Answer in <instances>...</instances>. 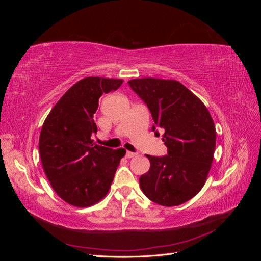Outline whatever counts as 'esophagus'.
I'll return each instance as SVG.
<instances>
[{"label": "esophagus", "instance_id": "esophagus-1", "mask_svg": "<svg viewBox=\"0 0 261 261\" xmlns=\"http://www.w3.org/2000/svg\"><path fill=\"white\" fill-rule=\"evenodd\" d=\"M136 155H137V153H135V152H132V151L126 152V158H127V159H130V158H134Z\"/></svg>", "mask_w": 261, "mask_h": 261}]
</instances>
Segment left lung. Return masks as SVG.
Masks as SVG:
<instances>
[{
  "mask_svg": "<svg viewBox=\"0 0 261 261\" xmlns=\"http://www.w3.org/2000/svg\"><path fill=\"white\" fill-rule=\"evenodd\" d=\"M164 130L168 155H148L150 169L139 178L141 191L161 206L192 199L203 187L216 149V127L201 100L177 81L137 78L128 82Z\"/></svg>",
  "mask_w": 261,
  "mask_h": 261,
  "instance_id": "8db88e82",
  "label": "left lung"
}]
</instances>
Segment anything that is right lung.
I'll use <instances>...</instances> for the list:
<instances>
[{
  "label": "right lung",
  "instance_id": "right-lung-1",
  "mask_svg": "<svg viewBox=\"0 0 261 261\" xmlns=\"http://www.w3.org/2000/svg\"><path fill=\"white\" fill-rule=\"evenodd\" d=\"M122 80L86 77L63 94L42 125L39 152L44 173L61 198L85 208L105 198L126 150L93 143L99 98Z\"/></svg>",
  "mask_w": 261,
  "mask_h": 261
}]
</instances>
